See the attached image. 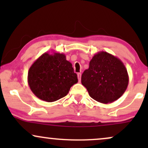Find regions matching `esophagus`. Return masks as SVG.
Wrapping results in <instances>:
<instances>
[{
    "mask_svg": "<svg viewBox=\"0 0 148 148\" xmlns=\"http://www.w3.org/2000/svg\"><path fill=\"white\" fill-rule=\"evenodd\" d=\"M77 76H78V79H79V81H81V73H78Z\"/></svg>",
    "mask_w": 148,
    "mask_h": 148,
    "instance_id": "1",
    "label": "esophagus"
}]
</instances>
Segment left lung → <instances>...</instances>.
<instances>
[{
    "label": "left lung",
    "instance_id": "1",
    "mask_svg": "<svg viewBox=\"0 0 148 148\" xmlns=\"http://www.w3.org/2000/svg\"><path fill=\"white\" fill-rule=\"evenodd\" d=\"M81 84L93 99L103 103L113 102L127 90L129 75L120 59L105 51L96 53L89 68L81 76Z\"/></svg>",
    "mask_w": 148,
    "mask_h": 148
}]
</instances>
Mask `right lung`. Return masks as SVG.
<instances>
[{
    "instance_id": "1",
    "label": "right lung",
    "mask_w": 148,
    "mask_h": 148,
    "mask_svg": "<svg viewBox=\"0 0 148 148\" xmlns=\"http://www.w3.org/2000/svg\"><path fill=\"white\" fill-rule=\"evenodd\" d=\"M78 82L72 64L60 53H43L30 66L28 73L29 87L39 99L53 102L68 94Z\"/></svg>"
}]
</instances>
